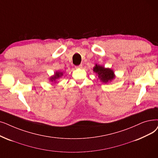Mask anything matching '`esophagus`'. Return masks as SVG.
<instances>
[{
	"label": "esophagus",
	"instance_id": "obj_1",
	"mask_svg": "<svg viewBox=\"0 0 158 158\" xmlns=\"http://www.w3.org/2000/svg\"><path fill=\"white\" fill-rule=\"evenodd\" d=\"M83 68V64H82L75 66V68Z\"/></svg>",
	"mask_w": 158,
	"mask_h": 158
}]
</instances>
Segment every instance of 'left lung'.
I'll return each mask as SVG.
<instances>
[{
	"mask_svg": "<svg viewBox=\"0 0 158 158\" xmlns=\"http://www.w3.org/2000/svg\"><path fill=\"white\" fill-rule=\"evenodd\" d=\"M94 72L98 73V77L100 78L101 81L105 83L112 81L115 77L114 72L111 69L105 68V67L97 64L94 68Z\"/></svg>",
	"mask_w": 158,
	"mask_h": 158,
	"instance_id": "left-lung-1",
	"label": "left lung"
}]
</instances>
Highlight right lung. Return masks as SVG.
I'll return each mask as SVG.
<instances>
[{"label": "right lung", "mask_w": 158, "mask_h": 158, "mask_svg": "<svg viewBox=\"0 0 158 158\" xmlns=\"http://www.w3.org/2000/svg\"><path fill=\"white\" fill-rule=\"evenodd\" d=\"M63 75V73L62 72H57L56 73H55V75H53V77H51V81H56V80H57V79H59L61 76H62Z\"/></svg>", "instance_id": "1"}]
</instances>
